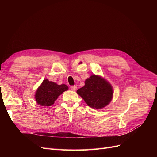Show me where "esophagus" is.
I'll return each mask as SVG.
<instances>
[{
	"mask_svg": "<svg viewBox=\"0 0 157 157\" xmlns=\"http://www.w3.org/2000/svg\"><path fill=\"white\" fill-rule=\"evenodd\" d=\"M70 88H71V90H73V91H75V90H77V86H71Z\"/></svg>",
	"mask_w": 157,
	"mask_h": 157,
	"instance_id": "obj_1",
	"label": "esophagus"
}]
</instances>
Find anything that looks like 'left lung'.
<instances>
[{"label":"left lung","instance_id":"8db88e82","mask_svg":"<svg viewBox=\"0 0 157 157\" xmlns=\"http://www.w3.org/2000/svg\"><path fill=\"white\" fill-rule=\"evenodd\" d=\"M77 92L88 106L96 109L107 105L113 97V89L110 84L94 75L86 80L84 86L78 89Z\"/></svg>","mask_w":157,"mask_h":157}]
</instances>
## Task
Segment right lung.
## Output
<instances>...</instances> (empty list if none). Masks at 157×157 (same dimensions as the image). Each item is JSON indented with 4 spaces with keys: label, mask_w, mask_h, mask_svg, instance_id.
I'll use <instances>...</instances> for the list:
<instances>
[{
    "label": "right lung",
    "mask_w": 157,
    "mask_h": 157,
    "mask_svg": "<svg viewBox=\"0 0 157 157\" xmlns=\"http://www.w3.org/2000/svg\"><path fill=\"white\" fill-rule=\"evenodd\" d=\"M68 90L65 84L58 85L56 83L45 79L37 89L35 99L37 103L42 106H51L63 92Z\"/></svg>",
    "instance_id": "right-lung-1"
}]
</instances>
